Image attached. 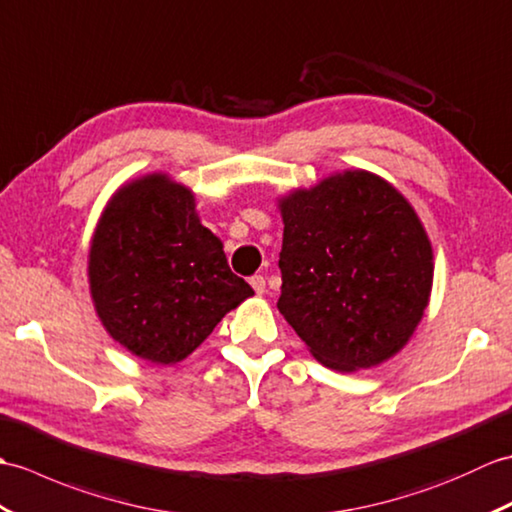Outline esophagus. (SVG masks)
<instances>
[{
	"label": "esophagus",
	"mask_w": 512,
	"mask_h": 512,
	"mask_svg": "<svg viewBox=\"0 0 512 512\" xmlns=\"http://www.w3.org/2000/svg\"><path fill=\"white\" fill-rule=\"evenodd\" d=\"M249 285L254 287V291H256L258 295H263V293L267 291V282H265L263 276H252V278H249Z\"/></svg>",
	"instance_id": "esophagus-1"
}]
</instances>
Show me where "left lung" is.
<instances>
[{
  "instance_id": "obj_1",
  "label": "left lung",
  "mask_w": 512,
  "mask_h": 512,
  "mask_svg": "<svg viewBox=\"0 0 512 512\" xmlns=\"http://www.w3.org/2000/svg\"><path fill=\"white\" fill-rule=\"evenodd\" d=\"M278 208V311L311 355L339 372L394 357L423 320L434 282V252L410 201L357 168L291 190Z\"/></svg>"
}]
</instances>
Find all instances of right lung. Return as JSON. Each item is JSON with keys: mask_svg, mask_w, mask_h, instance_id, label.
<instances>
[{"mask_svg": "<svg viewBox=\"0 0 512 512\" xmlns=\"http://www.w3.org/2000/svg\"><path fill=\"white\" fill-rule=\"evenodd\" d=\"M192 190L164 173L133 179L102 210L89 291L105 331L135 357L170 366L254 295L201 225Z\"/></svg>", "mask_w": 512, "mask_h": 512, "instance_id": "add662e5", "label": "right lung"}]
</instances>
